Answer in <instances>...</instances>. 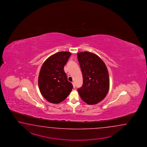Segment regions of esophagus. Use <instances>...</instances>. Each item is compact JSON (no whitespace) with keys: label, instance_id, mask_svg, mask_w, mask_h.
<instances>
[{"label":"esophagus","instance_id":"1","mask_svg":"<svg viewBox=\"0 0 147 147\" xmlns=\"http://www.w3.org/2000/svg\"><path fill=\"white\" fill-rule=\"evenodd\" d=\"M72 85H73V87H74V88H75V82H72Z\"/></svg>","mask_w":147,"mask_h":147}]
</instances>
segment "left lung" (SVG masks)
<instances>
[{
    "instance_id": "1",
    "label": "left lung",
    "mask_w": 147,
    "mask_h": 147,
    "mask_svg": "<svg viewBox=\"0 0 147 147\" xmlns=\"http://www.w3.org/2000/svg\"><path fill=\"white\" fill-rule=\"evenodd\" d=\"M83 76V85L78 89L81 99L88 105L99 103L109 89L108 71L103 60L95 53L88 51L77 53Z\"/></svg>"
}]
</instances>
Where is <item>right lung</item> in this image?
Segmentation results:
<instances>
[{"instance_id":"obj_1","label":"right lung","mask_w":147,"mask_h":147,"mask_svg":"<svg viewBox=\"0 0 147 147\" xmlns=\"http://www.w3.org/2000/svg\"><path fill=\"white\" fill-rule=\"evenodd\" d=\"M71 53L60 51L48 57L41 66L38 86L42 96L52 103H60L72 90V84L68 80L63 68Z\"/></svg>"}]
</instances>
